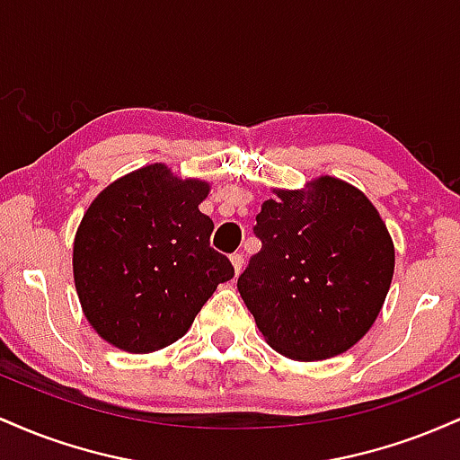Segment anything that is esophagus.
Here are the masks:
<instances>
[{
    "mask_svg": "<svg viewBox=\"0 0 460 460\" xmlns=\"http://www.w3.org/2000/svg\"><path fill=\"white\" fill-rule=\"evenodd\" d=\"M231 263H234V270H235V274L242 270V263H244V257L240 255V252H234V255H231Z\"/></svg>",
    "mask_w": 460,
    "mask_h": 460,
    "instance_id": "34e87169",
    "label": "esophagus"
}]
</instances>
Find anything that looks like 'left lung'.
I'll use <instances>...</instances> for the list:
<instances>
[{
    "label": "left lung",
    "instance_id": "obj_1",
    "mask_svg": "<svg viewBox=\"0 0 460 460\" xmlns=\"http://www.w3.org/2000/svg\"><path fill=\"white\" fill-rule=\"evenodd\" d=\"M261 251L237 289L257 329L283 357L341 355L381 314L394 277V242L361 190L318 177L274 190L257 214Z\"/></svg>",
    "mask_w": 460,
    "mask_h": 460
}]
</instances>
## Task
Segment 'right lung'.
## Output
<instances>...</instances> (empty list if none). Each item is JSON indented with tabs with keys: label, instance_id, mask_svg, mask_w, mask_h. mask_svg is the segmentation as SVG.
<instances>
[{
	"label": "right lung",
	"instance_id": "obj_1",
	"mask_svg": "<svg viewBox=\"0 0 460 460\" xmlns=\"http://www.w3.org/2000/svg\"><path fill=\"white\" fill-rule=\"evenodd\" d=\"M200 179L164 164L116 179L93 200L73 242L84 315L108 344L134 355L183 337L234 266L209 246L214 223L199 205Z\"/></svg>",
	"mask_w": 460,
	"mask_h": 460
}]
</instances>
